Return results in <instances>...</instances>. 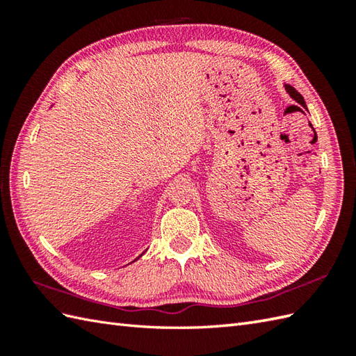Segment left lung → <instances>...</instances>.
<instances>
[{"instance_id": "8db88e82", "label": "left lung", "mask_w": 356, "mask_h": 356, "mask_svg": "<svg viewBox=\"0 0 356 356\" xmlns=\"http://www.w3.org/2000/svg\"><path fill=\"white\" fill-rule=\"evenodd\" d=\"M284 88H286L287 95H289L295 102H298V104L301 105V107L307 110V107H306V102H305V99H303V96H301V95L297 92V90H295V88H293V87H291V86H287V84H284Z\"/></svg>"}]
</instances>
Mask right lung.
I'll return each instance as SVG.
<instances>
[{
  "label": "right lung",
  "instance_id": "1",
  "mask_svg": "<svg viewBox=\"0 0 356 356\" xmlns=\"http://www.w3.org/2000/svg\"><path fill=\"white\" fill-rule=\"evenodd\" d=\"M138 259H139V257H138ZM138 259H136V260H138Z\"/></svg>",
  "mask_w": 356,
  "mask_h": 356
}]
</instances>
